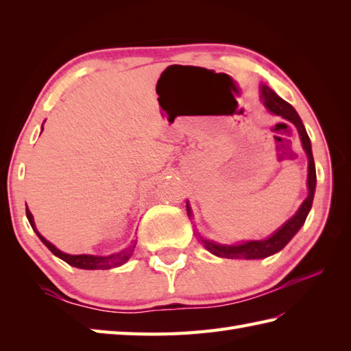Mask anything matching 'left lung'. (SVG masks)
<instances>
[{
  "instance_id": "1",
  "label": "left lung",
  "mask_w": 351,
  "mask_h": 351,
  "mask_svg": "<svg viewBox=\"0 0 351 351\" xmlns=\"http://www.w3.org/2000/svg\"><path fill=\"white\" fill-rule=\"evenodd\" d=\"M261 101H263L264 107L270 111L271 114H276L291 122L297 128V132H299L303 151L308 155V197L303 200V204L300 205V208L297 210V213L293 215V217L283 223V225L276 230L274 234L264 238V240H250V241H243L237 244H220V243L208 240V238H204L199 232H196L199 240L202 241L204 247L219 258L264 259L267 256H271L274 253L280 252L291 241V238L299 232L300 228L304 225V220H306L312 208V200H314L315 185H317L315 162H314V156H312L311 140L300 116L297 114V111L294 110L293 106H291V104L283 101L280 96L274 90H271L267 84H261ZM187 213H189V217L191 219L193 213L189 202H187Z\"/></svg>"
}]
</instances>
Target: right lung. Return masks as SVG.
I'll use <instances>...</instances> for the list:
<instances>
[{"label":"right lung","mask_w":351,"mask_h":351,"mask_svg":"<svg viewBox=\"0 0 351 351\" xmlns=\"http://www.w3.org/2000/svg\"><path fill=\"white\" fill-rule=\"evenodd\" d=\"M42 131H43V125H42ZM25 213H27V219L29 221V225H32L33 230L37 234V237L40 238V241L47 245V247L54 253L56 256H58L60 259H63L64 263H68L72 267H77V268H83V270H110V268H114V267H121L123 265L126 261H128L132 255L134 249H136V243L137 241H132L128 247L122 249L121 252L113 253V255H107V256H99V255H69V253H64L62 250H58L54 244L49 243L47 238H43L40 235L39 230L36 228V223L33 219V214L29 213L28 206L25 208Z\"/></svg>","instance_id":"obj_1"}]
</instances>
